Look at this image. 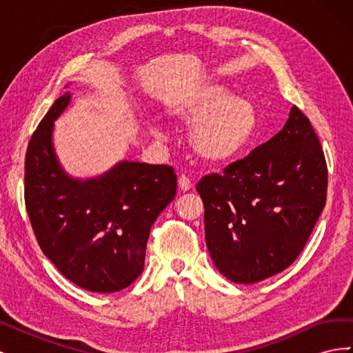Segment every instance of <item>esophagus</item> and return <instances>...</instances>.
<instances>
[{
    "label": "esophagus",
    "instance_id": "1",
    "mask_svg": "<svg viewBox=\"0 0 353 353\" xmlns=\"http://www.w3.org/2000/svg\"><path fill=\"white\" fill-rule=\"evenodd\" d=\"M178 185H179V188L183 190V191H187V190L191 188V179H190L185 174L179 175V178H178Z\"/></svg>",
    "mask_w": 353,
    "mask_h": 353
}]
</instances>
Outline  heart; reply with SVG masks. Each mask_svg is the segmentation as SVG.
I'll return each mask as SVG.
<instances>
[{
    "label": "heart",
    "mask_w": 353,
    "mask_h": 353,
    "mask_svg": "<svg viewBox=\"0 0 353 353\" xmlns=\"http://www.w3.org/2000/svg\"><path fill=\"white\" fill-rule=\"evenodd\" d=\"M174 119L191 130V145L194 152L212 162L228 160L241 152L250 141L256 128V110L244 99H230L221 85L209 83L188 92L169 110ZM160 137V128H153Z\"/></svg>",
    "instance_id": "heart-1"
}]
</instances>
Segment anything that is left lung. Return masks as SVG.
<instances>
[{"instance_id": "obj_1", "label": "left lung", "mask_w": 353, "mask_h": 353, "mask_svg": "<svg viewBox=\"0 0 353 353\" xmlns=\"http://www.w3.org/2000/svg\"><path fill=\"white\" fill-rule=\"evenodd\" d=\"M328 170L311 121L293 105L283 130L223 174L197 183L209 253L219 272L252 284L290 266L327 200Z\"/></svg>"}]
</instances>
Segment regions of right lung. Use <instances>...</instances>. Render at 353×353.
<instances>
[{"label":"right lung","instance_id":"1","mask_svg":"<svg viewBox=\"0 0 353 353\" xmlns=\"http://www.w3.org/2000/svg\"><path fill=\"white\" fill-rule=\"evenodd\" d=\"M69 101V92L59 97L30 137L25 205L41 250L68 280L114 293L143 272L152 225L175 197L176 174L168 165L121 162L99 178H69L51 143Z\"/></svg>","mask_w":353,"mask_h":353}]
</instances>
